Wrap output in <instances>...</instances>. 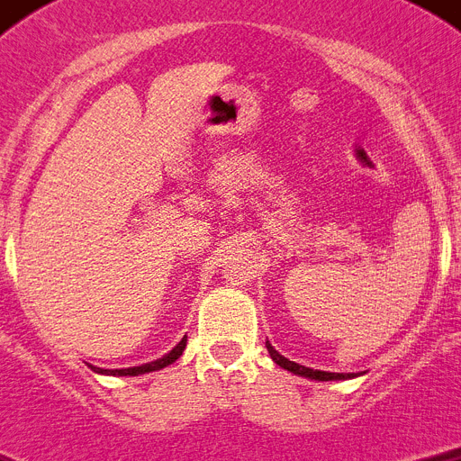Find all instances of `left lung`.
Masks as SVG:
<instances>
[{
	"label": "left lung",
	"instance_id": "1",
	"mask_svg": "<svg viewBox=\"0 0 461 461\" xmlns=\"http://www.w3.org/2000/svg\"><path fill=\"white\" fill-rule=\"evenodd\" d=\"M267 346V353H270L272 360L279 365V367L288 369L293 372L295 376H303V378H312V381H348V378H356L360 374H335V372H321V369H312V367H304V365H297V362H291L288 357H284L281 353L275 351V346L270 341H266Z\"/></svg>",
	"mask_w": 461,
	"mask_h": 461
}]
</instances>
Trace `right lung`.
Masks as SVG:
<instances>
[{"instance_id": "right-lung-1", "label": "right lung", "mask_w": 461, "mask_h": 461, "mask_svg": "<svg viewBox=\"0 0 461 461\" xmlns=\"http://www.w3.org/2000/svg\"><path fill=\"white\" fill-rule=\"evenodd\" d=\"M186 346V335L182 337L177 344H175L173 351H168L166 356L157 357V360L152 362H145V365H138V367H126V369H101V367H94V372L96 374H105V376H140V374H149V372H158V369L168 367V365H173L177 357L182 356V351H185Z\"/></svg>"}]
</instances>
